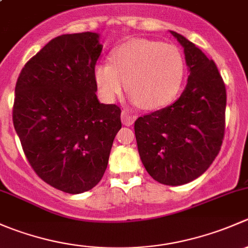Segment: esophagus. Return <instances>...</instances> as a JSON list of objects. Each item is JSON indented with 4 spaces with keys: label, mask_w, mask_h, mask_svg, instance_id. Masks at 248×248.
Instances as JSON below:
<instances>
[{
    "label": "esophagus",
    "mask_w": 248,
    "mask_h": 248,
    "mask_svg": "<svg viewBox=\"0 0 248 248\" xmlns=\"http://www.w3.org/2000/svg\"><path fill=\"white\" fill-rule=\"evenodd\" d=\"M121 120L122 124H126V126H132V124H134V121H136V116L124 110V111L121 112Z\"/></svg>",
    "instance_id": "obj_1"
}]
</instances>
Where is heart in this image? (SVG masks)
I'll return each mask as SVG.
<instances>
[{
  "label": "heart",
  "instance_id": "b5f03b06",
  "mask_svg": "<svg viewBox=\"0 0 248 248\" xmlns=\"http://www.w3.org/2000/svg\"><path fill=\"white\" fill-rule=\"evenodd\" d=\"M93 77L106 102H114L128 87L132 103L158 109L170 103L179 92L185 59L174 44L133 39L112 52L111 64H97Z\"/></svg>",
  "mask_w": 248,
  "mask_h": 248
}]
</instances>
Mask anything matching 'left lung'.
<instances>
[{
    "label": "left lung",
    "instance_id": "1",
    "mask_svg": "<svg viewBox=\"0 0 248 248\" xmlns=\"http://www.w3.org/2000/svg\"><path fill=\"white\" fill-rule=\"evenodd\" d=\"M184 47L188 79L177 101L134 122L140 159L152 179L168 186L188 184L207 170L221 150L227 93L212 60L170 31Z\"/></svg>",
    "mask_w": 248,
    "mask_h": 248
}]
</instances>
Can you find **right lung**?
<instances>
[{
  "label": "right lung",
  "instance_id": "add662e5",
  "mask_svg": "<svg viewBox=\"0 0 248 248\" xmlns=\"http://www.w3.org/2000/svg\"><path fill=\"white\" fill-rule=\"evenodd\" d=\"M98 33L51 39L17 78L13 124L27 161L50 186L69 194L93 188L108 166L121 110L97 98Z\"/></svg>",
  "mask_w": 248,
  "mask_h": 248
}]
</instances>
